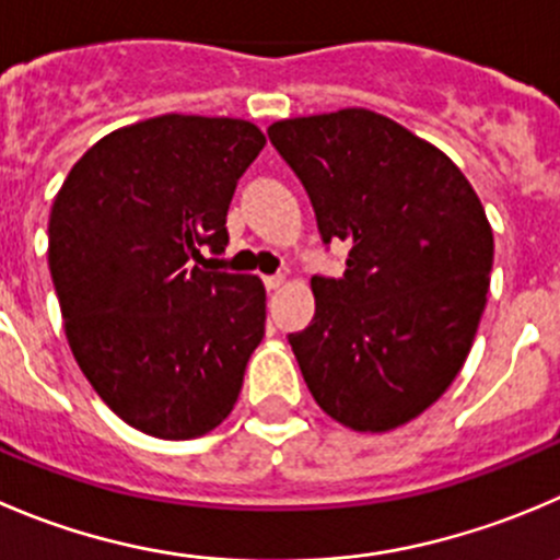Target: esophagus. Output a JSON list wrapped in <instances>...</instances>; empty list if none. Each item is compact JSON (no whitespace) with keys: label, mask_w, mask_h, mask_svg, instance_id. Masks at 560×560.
<instances>
[{"label":"esophagus","mask_w":560,"mask_h":560,"mask_svg":"<svg viewBox=\"0 0 560 560\" xmlns=\"http://www.w3.org/2000/svg\"><path fill=\"white\" fill-rule=\"evenodd\" d=\"M265 290H268V292H276V290H279V287H284V276H265Z\"/></svg>","instance_id":"obj_1"}]
</instances>
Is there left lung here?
Here are the masks:
<instances>
[{
	"instance_id": "1",
	"label": "left lung",
	"mask_w": 560,
	"mask_h": 560,
	"mask_svg": "<svg viewBox=\"0 0 560 560\" xmlns=\"http://www.w3.org/2000/svg\"><path fill=\"white\" fill-rule=\"evenodd\" d=\"M312 199L345 276H312L314 319L290 334L314 401L385 432L441 399L468 358L490 290L492 230L463 172L383 114L341 108L268 128Z\"/></svg>"
}]
</instances>
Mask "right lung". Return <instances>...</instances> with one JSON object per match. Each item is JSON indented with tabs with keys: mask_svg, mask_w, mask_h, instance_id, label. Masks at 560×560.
Returning <instances> with one entry per match:
<instances>
[{
	"mask_svg": "<svg viewBox=\"0 0 560 560\" xmlns=\"http://www.w3.org/2000/svg\"><path fill=\"white\" fill-rule=\"evenodd\" d=\"M265 136L230 117L164 114L103 136L54 199L48 268L65 334L103 401L164 441L230 416L265 336L257 276L205 270Z\"/></svg>",
	"mask_w": 560,
	"mask_h": 560,
	"instance_id": "1",
	"label": "right lung"
}]
</instances>
